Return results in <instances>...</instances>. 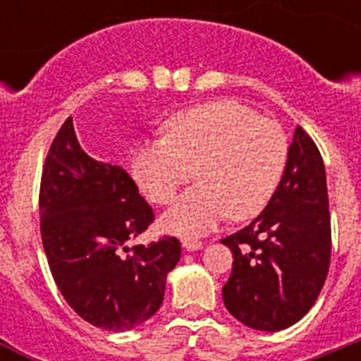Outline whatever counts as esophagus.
Here are the masks:
<instances>
[{
	"mask_svg": "<svg viewBox=\"0 0 361 361\" xmlns=\"http://www.w3.org/2000/svg\"><path fill=\"white\" fill-rule=\"evenodd\" d=\"M183 247L186 251H199L200 247H202V242L197 240V238H184L183 240Z\"/></svg>",
	"mask_w": 361,
	"mask_h": 361,
	"instance_id": "obj_1",
	"label": "esophagus"
}]
</instances>
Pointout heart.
<instances>
[{
	"instance_id": "b5f03b06",
	"label": "heart",
	"mask_w": 361,
	"mask_h": 361,
	"mask_svg": "<svg viewBox=\"0 0 361 361\" xmlns=\"http://www.w3.org/2000/svg\"><path fill=\"white\" fill-rule=\"evenodd\" d=\"M286 159L279 124L222 99L180 111L166 123V137L139 142L132 175L152 202L168 204L195 173L200 183L178 197L161 224L175 235H199L228 215L245 220L262 212Z\"/></svg>"
}]
</instances>
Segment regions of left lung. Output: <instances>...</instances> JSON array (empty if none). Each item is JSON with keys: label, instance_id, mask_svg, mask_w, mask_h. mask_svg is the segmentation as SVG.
<instances>
[{"label": "left lung", "instance_id": "left-lung-1", "mask_svg": "<svg viewBox=\"0 0 361 361\" xmlns=\"http://www.w3.org/2000/svg\"><path fill=\"white\" fill-rule=\"evenodd\" d=\"M220 242L233 253L222 298L238 322L275 333L307 314L329 271L331 215L324 161L300 126L264 212Z\"/></svg>", "mask_w": 361, "mask_h": 361}]
</instances>
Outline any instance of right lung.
<instances>
[{
  "instance_id": "add662e5",
  "label": "right lung",
  "mask_w": 361,
  "mask_h": 361,
  "mask_svg": "<svg viewBox=\"0 0 361 361\" xmlns=\"http://www.w3.org/2000/svg\"><path fill=\"white\" fill-rule=\"evenodd\" d=\"M39 219L54 280L82 320L123 333L159 311L180 242L162 237L130 247L153 222L152 208L121 166L81 148L72 117L44 161Z\"/></svg>"
}]
</instances>
